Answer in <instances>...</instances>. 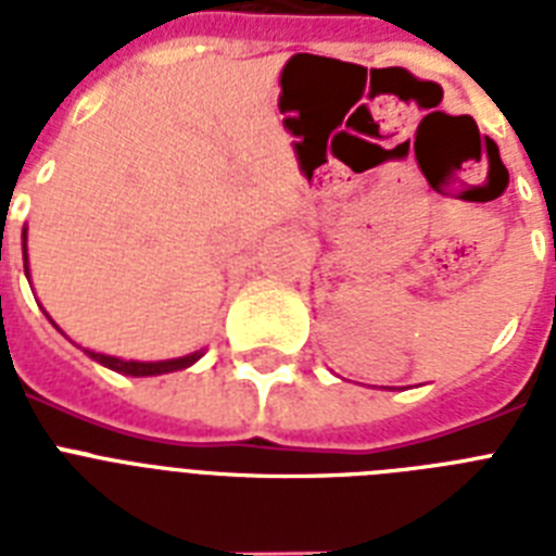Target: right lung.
<instances>
[{
	"mask_svg": "<svg viewBox=\"0 0 556 556\" xmlns=\"http://www.w3.org/2000/svg\"><path fill=\"white\" fill-rule=\"evenodd\" d=\"M22 260H25V277H30L28 274V230H25V227H22ZM48 320H51V317H48ZM56 329H60V326H56ZM83 352H86L91 361H98V364L106 366V369L121 371V375H132V378H150V375H167V371L187 369V366H192L201 355H204V352H192V355L173 357V361H121V357L100 355V352H91V349H83Z\"/></svg>",
	"mask_w": 556,
	"mask_h": 556,
	"instance_id": "1",
	"label": "right lung"
}]
</instances>
